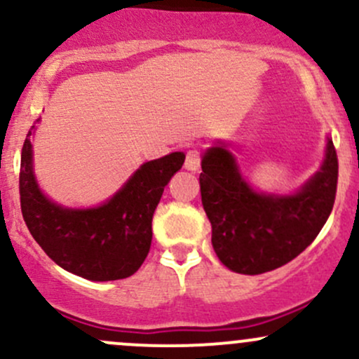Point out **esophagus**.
<instances>
[{
    "instance_id": "esophagus-1",
    "label": "esophagus",
    "mask_w": 359,
    "mask_h": 359,
    "mask_svg": "<svg viewBox=\"0 0 359 359\" xmlns=\"http://www.w3.org/2000/svg\"><path fill=\"white\" fill-rule=\"evenodd\" d=\"M186 168L191 172H198L201 168V153L198 149H189L187 151Z\"/></svg>"
}]
</instances>
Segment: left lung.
I'll use <instances>...</instances> for the list:
<instances>
[{
    "mask_svg": "<svg viewBox=\"0 0 359 359\" xmlns=\"http://www.w3.org/2000/svg\"><path fill=\"white\" fill-rule=\"evenodd\" d=\"M201 168L212 249L228 269L254 276L285 266L313 242L332 211L339 165L327 140L320 170L293 194L255 191L222 141L206 149Z\"/></svg>",
    "mask_w": 359,
    "mask_h": 359,
    "instance_id": "obj_1",
    "label": "left lung"
}]
</instances>
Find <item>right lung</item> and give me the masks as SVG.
Instances as JSON below:
<instances>
[{
	"label": "right lung",
	"instance_id": "add662e5",
	"mask_svg": "<svg viewBox=\"0 0 359 359\" xmlns=\"http://www.w3.org/2000/svg\"><path fill=\"white\" fill-rule=\"evenodd\" d=\"M34 129L22 148L20 204L35 242L57 266L90 281H116L135 274L151 245L153 212L186 155L173 151L147 161L100 206L66 208L47 198L35 179Z\"/></svg>",
	"mask_w": 359,
	"mask_h": 359
}]
</instances>
